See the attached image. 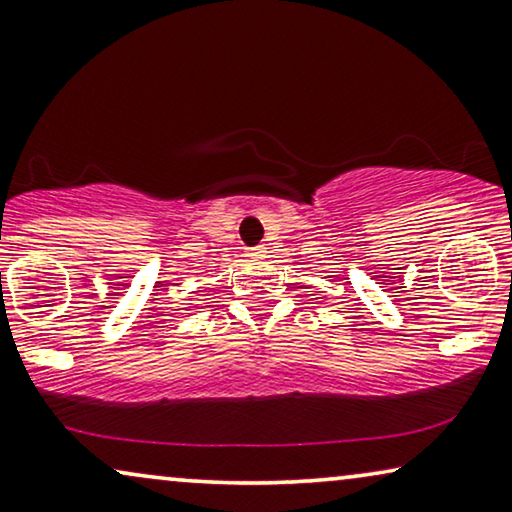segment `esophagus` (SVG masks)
<instances>
[{
  "instance_id": "esophagus-1",
  "label": "esophagus",
  "mask_w": 512,
  "mask_h": 512,
  "mask_svg": "<svg viewBox=\"0 0 512 512\" xmlns=\"http://www.w3.org/2000/svg\"><path fill=\"white\" fill-rule=\"evenodd\" d=\"M265 254H268V247H265V244H256V247L249 249V256L254 258H263Z\"/></svg>"
}]
</instances>
